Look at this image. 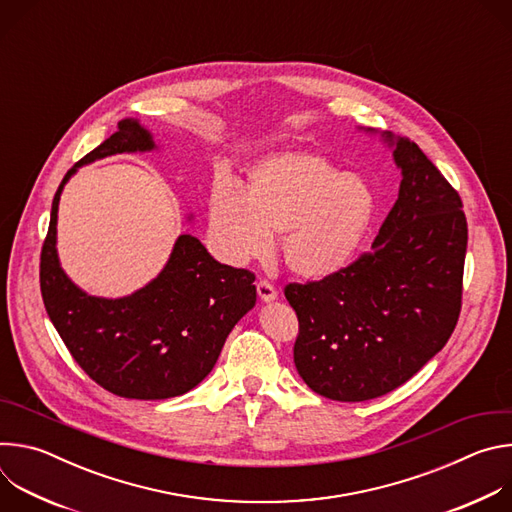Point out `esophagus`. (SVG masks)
Wrapping results in <instances>:
<instances>
[{
	"label": "esophagus",
	"instance_id": "obj_1",
	"mask_svg": "<svg viewBox=\"0 0 512 512\" xmlns=\"http://www.w3.org/2000/svg\"><path fill=\"white\" fill-rule=\"evenodd\" d=\"M257 294H259L261 302H265V304L277 300V289H275L269 281H265V279H261V281L257 283Z\"/></svg>",
	"mask_w": 512,
	"mask_h": 512
}]
</instances>
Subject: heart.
Masks as SVG:
<instances>
[{"label":"heart","instance_id":"heart-1","mask_svg":"<svg viewBox=\"0 0 512 512\" xmlns=\"http://www.w3.org/2000/svg\"><path fill=\"white\" fill-rule=\"evenodd\" d=\"M375 212V194L356 174L310 152H281L257 160L241 188L212 186L208 233L218 255L237 265L267 257L281 235L287 269L322 281L354 261Z\"/></svg>","mask_w":512,"mask_h":512}]
</instances>
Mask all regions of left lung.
<instances>
[{
    "label": "left lung",
    "mask_w": 512,
    "mask_h": 512,
    "mask_svg": "<svg viewBox=\"0 0 512 512\" xmlns=\"http://www.w3.org/2000/svg\"><path fill=\"white\" fill-rule=\"evenodd\" d=\"M381 137L401 186L373 251L334 277L285 287L300 322L296 369L332 401H369L401 387L446 346L462 308V200L417 143Z\"/></svg>",
    "instance_id": "1"
}]
</instances>
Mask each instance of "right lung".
<instances>
[{"label": "right lung", "instance_id": "add662e5", "mask_svg": "<svg viewBox=\"0 0 512 512\" xmlns=\"http://www.w3.org/2000/svg\"><path fill=\"white\" fill-rule=\"evenodd\" d=\"M156 148L137 119L119 121V129L60 182L40 257L42 300L72 358L109 393L143 401L194 389L257 300L255 275L218 263L192 235H180L160 275L123 298L91 296L60 267L56 221L64 184L85 164Z\"/></svg>", "mask_w": 512, "mask_h": 512}]
</instances>
